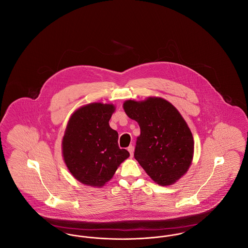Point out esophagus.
<instances>
[{"mask_svg": "<svg viewBox=\"0 0 248 248\" xmlns=\"http://www.w3.org/2000/svg\"><path fill=\"white\" fill-rule=\"evenodd\" d=\"M127 150H128V152H129L130 157H133V155H134V147L131 145V146H129V147L127 148Z\"/></svg>", "mask_w": 248, "mask_h": 248, "instance_id": "obj_1", "label": "esophagus"}]
</instances>
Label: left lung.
I'll return each mask as SVG.
<instances>
[{"label": "left lung", "instance_id": "1", "mask_svg": "<svg viewBox=\"0 0 248 248\" xmlns=\"http://www.w3.org/2000/svg\"><path fill=\"white\" fill-rule=\"evenodd\" d=\"M124 108L140 127L135 159L157 184L175 183L187 172L193 156V138L185 120L160 97L140 102L127 100Z\"/></svg>", "mask_w": 248, "mask_h": 248}]
</instances>
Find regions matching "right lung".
Wrapping results in <instances>:
<instances>
[{
  "label": "right lung",
  "instance_id": "obj_1",
  "mask_svg": "<svg viewBox=\"0 0 248 248\" xmlns=\"http://www.w3.org/2000/svg\"><path fill=\"white\" fill-rule=\"evenodd\" d=\"M113 111L111 104L92 103L78 108L68 123L62 141L64 161L85 185L103 186L129 157L119 148L118 133L108 124Z\"/></svg>",
  "mask_w": 248,
  "mask_h": 248
}]
</instances>
